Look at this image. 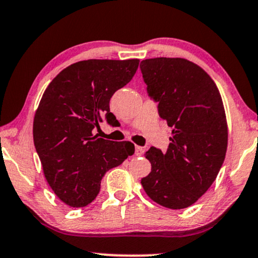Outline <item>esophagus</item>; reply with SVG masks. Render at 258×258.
Masks as SVG:
<instances>
[{
	"label": "esophagus",
	"instance_id": "34e87169",
	"mask_svg": "<svg viewBox=\"0 0 258 258\" xmlns=\"http://www.w3.org/2000/svg\"><path fill=\"white\" fill-rule=\"evenodd\" d=\"M145 153V148L141 147V146H136V155L137 157H140V155H143Z\"/></svg>",
	"mask_w": 258,
	"mask_h": 258
}]
</instances>
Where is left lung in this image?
Masks as SVG:
<instances>
[{
  "mask_svg": "<svg viewBox=\"0 0 258 258\" xmlns=\"http://www.w3.org/2000/svg\"><path fill=\"white\" fill-rule=\"evenodd\" d=\"M148 97L172 127L165 153L146 152L152 170L141 179L152 200L170 209L193 205L215 181L226 158L228 128L222 98L208 74L183 58L140 63Z\"/></svg>",
  "mask_w": 258,
  "mask_h": 258,
  "instance_id": "1",
  "label": "left lung"
}]
</instances>
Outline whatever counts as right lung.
<instances>
[{"mask_svg": "<svg viewBox=\"0 0 258 258\" xmlns=\"http://www.w3.org/2000/svg\"><path fill=\"white\" fill-rule=\"evenodd\" d=\"M139 59H88L64 69L43 94L34 119V144L45 179L64 203L85 207L107 170L134 153L130 141L94 136L115 120L110 99L136 74Z\"/></svg>", "mask_w": 258, "mask_h": 258, "instance_id": "1", "label": "right lung"}]
</instances>
